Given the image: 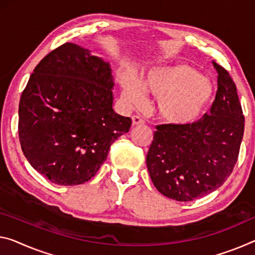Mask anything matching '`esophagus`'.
Masks as SVG:
<instances>
[{
    "instance_id": "34e87169",
    "label": "esophagus",
    "mask_w": 255,
    "mask_h": 255,
    "mask_svg": "<svg viewBox=\"0 0 255 255\" xmlns=\"http://www.w3.org/2000/svg\"><path fill=\"white\" fill-rule=\"evenodd\" d=\"M132 123L133 125H143L144 124V121L141 119L140 116H132Z\"/></svg>"
}]
</instances>
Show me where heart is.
<instances>
[{
	"label": "heart",
	"instance_id": "heart-1",
	"mask_svg": "<svg viewBox=\"0 0 255 255\" xmlns=\"http://www.w3.org/2000/svg\"><path fill=\"white\" fill-rule=\"evenodd\" d=\"M124 98L128 104L142 107L147 93L158 100L157 116L171 127H187L195 123L214 95L213 83L197 69L185 64L151 68L141 82L132 74L122 77Z\"/></svg>",
	"mask_w": 255,
	"mask_h": 255
}]
</instances>
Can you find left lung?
I'll return each mask as SVG.
<instances>
[{
	"label": "left lung",
	"instance_id": "obj_1",
	"mask_svg": "<svg viewBox=\"0 0 255 255\" xmlns=\"http://www.w3.org/2000/svg\"><path fill=\"white\" fill-rule=\"evenodd\" d=\"M218 91L209 114L187 127L158 125L146 163L160 194L190 202L217 190L232 174L244 134L236 84L212 61Z\"/></svg>",
	"mask_w": 255,
	"mask_h": 255
}]
</instances>
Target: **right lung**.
I'll return each mask as SVG.
<instances>
[{"mask_svg": "<svg viewBox=\"0 0 255 255\" xmlns=\"http://www.w3.org/2000/svg\"><path fill=\"white\" fill-rule=\"evenodd\" d=\"M109 61L65 43L30 75L19 103V140L38 173L60 186L89 181L112 143L128 132L130 117L116 114Z\"/></svg>", "mask_w": 255, "mask_h": 255, "instance_id": "obj_1", "label": "right lung"}]
</instances>
